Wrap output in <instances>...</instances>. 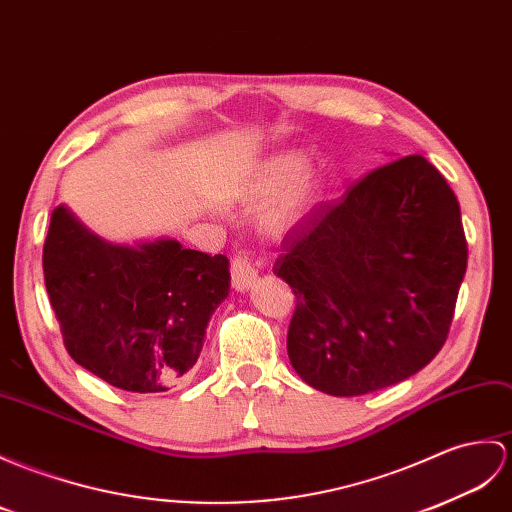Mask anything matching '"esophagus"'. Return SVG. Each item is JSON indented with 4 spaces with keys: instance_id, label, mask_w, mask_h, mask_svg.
Returning a JSON list of instances; mask_svg holds the SVG:
<instances>
[{
    "instance_id": "34e87169",
    "label": "esophagus",
    "mask_w": 512,
    "mask_h": 512,
    "mask_svg": "<svg viewBox=\"0 0 512 512\" xmlns=\"http://www.w3.org/2000/svg\"><path fill=\"white\" fill-rule=\"evenodd\" d=\"M231 279H233V288L237 292H246L248 288H253L257 281V268L253 264V259L246 253H240L231 264Z\"/></svg>"
}]
</instances>
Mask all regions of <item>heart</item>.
<instances>
[{
    "instance_id": "1",
    "label": "heart",
    "mask_w": 512,
    "mask_h": 512,
    "mask_svg": "<svg viewBox=\"0 0 512 512\" xmlns=\"http://www.w3.org/2000/svg\"><path fill=\"white\" fill-rule=\"evenodd\" d=\"M307 157L301 150H283L272 154L264 163H259L255 168V174L248 183V189L255 196H268L279 192L281 187L288 184L285 192L272 202L266 218L270 224H285L299 216L307 194H310V183H307L305 176H299L305 172Z\"/></svg>"
}]
</instances>
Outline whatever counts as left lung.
<instances>
[{"label":"left lung","mask_w":512,"mask_h":512,"mask_svg":"<svg viewBox=\"0 0 512 512\" xmlns=\"http://www.w3.org/2000/svg\"><path fill=\"white\" fill-rule=\"evenodd\" d=\"M272 270L296 296L288 355L305 384L334 397L399 384L447 340L467 272L460 205L410 154L316 205Z\"/></svg>","instance_id":"8db88e82"}]
</instances>
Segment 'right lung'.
Here are the masks:
<instances>
[{
	"label": "right lung",
	"mask_w": 512,
	"mask_h": 512,
	"mask_svg": "<svg viewBox=\"0 0 512 512\" xmlns=\"http://www.w3.org/2000/svg\"><path fill=\"white\" fill-rule=\"evenodd\" d=\"M43 275L71 360L128 392L181 382L231 285L224 255L176 240L111 244L65 205L52 211Z\"/></svg>",
	"instance_id": "1"
}]
</instances>
